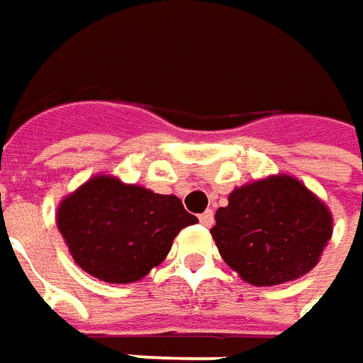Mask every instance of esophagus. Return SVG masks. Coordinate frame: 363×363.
Listing matches in <instances>:
<instances>
[{
	"mask_svg": "<svg viewBox=\"0 0 363 363\" xmlns=\"http://www.w3.org/2000/svg\"><path fill=\"white\" fill-rule=\"evenodd\" d=\"M200 222H202L203 226L210 228V226L214 224V212H212V210H206L203 214H200Z\"/></svg>",
	"mask_w": 363,
	"mask_h": 363,
	"instance_id": "obj_1",
	"label": "esophagus"
}]
</instances>
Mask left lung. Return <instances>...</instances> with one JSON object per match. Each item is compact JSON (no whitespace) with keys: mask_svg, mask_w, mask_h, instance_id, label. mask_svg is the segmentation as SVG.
<instances>
[{"mask_svg":"<svg viewBox=\"0 0 363 363\" xmlns=\"http://www.w3.org/2000/svg\"><path fill=\"white\" fill-rule=\"evenodd\" d=\"M331 232L328 206L295 177L272 175L232 191L212 236L246 283L271 286L311 271Z\"/></svg>","mask_w":363,"mask_h":363,"instance_id":"8db88e82","label":"left lung"}]
</instances>
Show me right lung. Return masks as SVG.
<instances>
[{
	"label": "right lung",
	"mask_w": 363,
	"mask_h": 363,
	"mask_svg": "<svg viewBox=\"0 0 363 363\" xmlns=\"http://www.w3.org/2000/svg\"><path fill=\"white\" fill-rule=\"evenodd\" d=\"M175 196L99 175L58 208V230L77 264L106 283L143 279L167 257L177 232L196 224Z\"/></svg>",
	"instance_id": "right-lung-1"
}]
</instances>
